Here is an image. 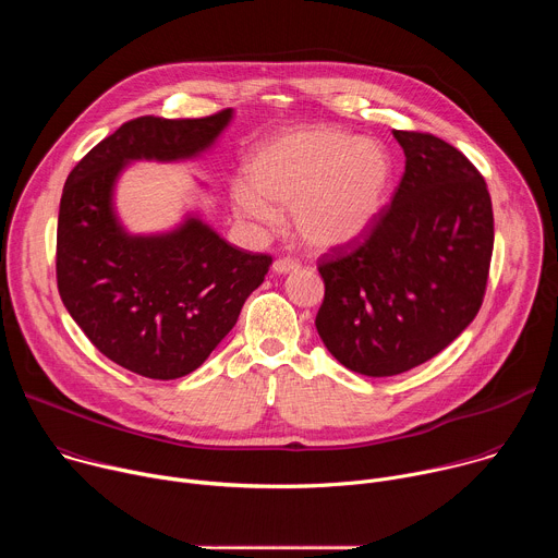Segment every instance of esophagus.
Returning <instances> with one entry per match:
<instances>
[{
    "mask_svg": "<svg viewBox=\"0 0 558 558\" xmlns=\"http://www.w3.org/2000/svg\"><path fill=\"white\" fill-rule=\"evenodd\" d=\"M271 269H274V274H278V276H282V274H293V271L300 269V263H298L295 258H278Z\"/></svg>",
    "mask_w": 558,
    "mask_h": 558,
    "instance_id": "obj_1",
    "label": "esophagus"
}]
</instances>
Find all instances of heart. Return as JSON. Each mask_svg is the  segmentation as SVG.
<instances>
[{"label": "heart", "mask_w": 558, "mask_h": 558, "mask_svg": "<svg viewBox=\"0 0 558 558\" xmlns=\"http://www.w3.org/2000/svg\"><path fill=\"white\" fill-rule=\"evenodd\" d=\"M250 185L231 190L235 214L260 225L291 207L308 247L336 250L366 235L379 220L392 183V156L375 138L333 125L280 132L260 143L247 166Z\"/></svg>", "instance_id": "b5f03b06"}]
</instances>
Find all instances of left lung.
<instances>
[{"label":"left lung","instance_id":"left-lung-1","mask_svg":"<svg viewBox=\"0 0 558 558\" xmlns=\"http://www.w3.org/2000/svg\"><path fill=\"white\" fill-rule=\"evenodd\" d=\"M407 170L364 241L320 260L315 329L329 353L368 377L411 371L474 320L486 293L495 218L484 177L450 143L392 130Z\"/></svg>","mask_w":558,"mask_h":558}]
</instances>
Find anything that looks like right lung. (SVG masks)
I'll return each mask as SVG.
<instances>
[{
    "instance_id": "add662e5",
    "label": "right lung",
    "mask_w": 558,
    "mask_h": 558,
    "mask_svg": "<svg viewBox=\"0 0 558 558\" xmlns=\"http://www.w3.org/2000/svg\"><path fill=\"white\" fill-rule=\"evenodd\" d=\"M233 110L205 119L141 117L74 166L57 222L59 295L88 340L114 364L177 379L196 371L233 329L271 256L229 245L198 214L163 233H130L114 187L134 161H187L209 149Z\"/></svg>"
}]
</instances>
